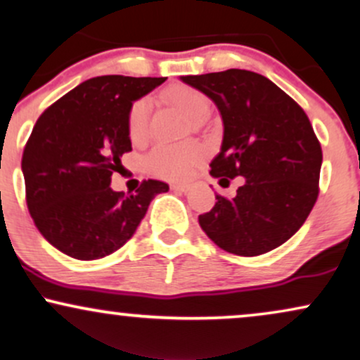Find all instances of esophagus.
Segmentation results:
<instances>
[{
	"label": "esophagus",
	"mask_w": 360,
	"mask_h": 360,
	"mask_svg": "<svg viewBox=\"0 0 360 360\" xmlns=\"http://www.w3.org/2000/svg\"><path fill=\"white\" fill-rule=\"evenodd\" d=\"M171 189L172 191H179V193H188L189 186L188 184H172Z\"/></svg>",
	"instance_id": "esophagus-1"
}]
</instances>
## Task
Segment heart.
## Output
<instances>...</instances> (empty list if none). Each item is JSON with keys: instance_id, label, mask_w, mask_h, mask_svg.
I'll return each instance as SVG.
<instances>
[{"instance_id": "obj_1", "label": "heart", "mask_w": 360, "mask_h": 360, "mask_svg": "<svg viewBox=\"0 0 360 360\" xmlns=\"http://www.w3.org/2000/svg\"><path fill=\"white\" fill-rule=\"evenodd\" d=\"M165 99L189 120L201 121L209 111V99L201 91L186 84L165 91ZM151 103L148 98L136 99L127 111V134L133 143H143L148 136ZM206 158V151L195 141L179 144H159L146 159L148 169L166 181H184Z\"/></svg>"}]
</instances>
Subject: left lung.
<instances>
[{"label":"left lung","mask_w":360,"mask_h":360,"mask_svg":"<svg viewBox=\"0 0 360 360\" xmlns=\"http://www.w3.org/2000/svg\"><path fill=\"white\" fill-rule=\"evenodd\" d=\"M211 98L224 122L221 153L211 176H243L233 199L216 194L199 216L207 238L236 256L279 248L297 233L319 195L321 143L304 109L266 76L226 70L181 76Z\"/></svg>","instance_id":"left-lung-1"}]
</instances>
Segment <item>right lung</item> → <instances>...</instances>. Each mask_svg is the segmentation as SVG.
Segmentation results:
<instances>
[{"mask_svg":"<svg viewBox=\"0 0 360 360\" xmlns=\"http://www.w3.org/2000/svg\"><path fill=\"white\" fill-rule=\"evenodd\" d=\"M166 78L98 76L53 103L36 121L21 169L26 204L43 238L79 261L106 257L133 238L162 181L134 194L109 188L129 153L127 111Z\"/></svg>","mask_w":360,"mask_h":360,"instance_id":"obj_1","label":"right lung"}]
</instances>
